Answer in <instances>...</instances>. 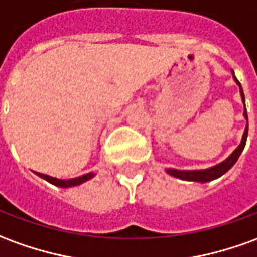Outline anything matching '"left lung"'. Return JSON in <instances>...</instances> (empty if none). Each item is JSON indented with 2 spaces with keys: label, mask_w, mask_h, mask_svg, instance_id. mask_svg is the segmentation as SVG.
I'll return each mask as SVG.
<instances>
[{
  "label": "left lung",
  "mask_w": 257,
  "mask_h": 257,
  "mask_svg": "<svg viewBox=\"0 0 257 257\" xmlns=\"http://www.w3.org/2000/svg\"><path fill=\"white\" fill-rule=\"evenodd\" d=\"M235 80H236V83H238L239 87H241V83L238 82V79L235 78ZM241 96H242V101H243V104H245V96H243L242 87H241ZM243 115H245V118L247 119L246 107H245V111H243ZM246 138H247V125H246V128H245V132H243V136H242L241 145L235 149L234 153L231 154L228 159L225 160V161H222V163H220V164H217L216 167H211V168H207V170H199V171H179V170L168 168L167 172H168L170 175H172V177H177V178L179 179H185V181H196V182H209V181H213V179H216L218 178V177L224 175V174L228 171L229 168L236 163V160L239 159L242 150H243V147H245Z\"/></svg>",
  "instance_id": "left-lung-1"
}]
</instances>
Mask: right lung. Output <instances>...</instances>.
<instances>
[{
    "instance_id": "obj_1",
    "label": "right lung",
    "mask_w": 257,
    "mask_h": 257,
    "mask_svg": "<svg viewBox=\"0 0 257 257\" xmlns=\"http://www.w3.org/2000/svg\"><path fill=\"white\" fill-rule=\"evenodd\" d=\"M37 175L41 177V178H44L46 181H48L50 184L55 185V186H60V188H69V186H75V185L82 184V182H85L87 179H90L93 177V174L89 172V174H86V175H82V177H79V178L75 179H66V181H62V179H57L53 178V177H48V175H44V174H39L37 172Z\"/></svg>"
}]
</instances>
